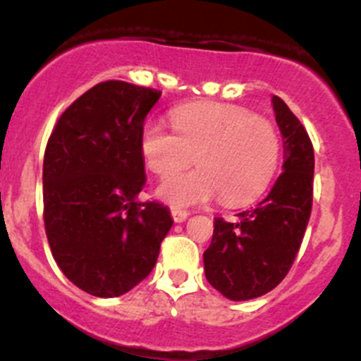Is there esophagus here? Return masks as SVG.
I'll use <instances>...</instances> for the list:
<instances>
[{
  "label": "esophagus",
  "mask_w": 361,
  "mask_h": 361,
  "mask_svg": "<svg viewBox=\"0 0 361 361\" xmlns=\"http://www.w3.org/2000/svg\"><path fill=\"white\" fill-rule=\"evenodd\" d=\"M171 216H173L174 221L181 224V221H185L188 218V211L180 209V207H173V209H171Z\"/></svg>",
  "instance_id": "esophagus-1"
}]
</instances>
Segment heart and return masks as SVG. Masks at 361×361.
<instances>
[{"label": "heart", "instance_id": "b5f03b06", "mask_svg": "<svg viewBox=\"0 0 361 361\" xmlns=\"http://www.w3.org/2000/svg\"><path fill=\"white\" fill-rule=\"evenodd\" d=\"M169 118L174 133L157 123L141 130L147 167L166 178L195 157L199 169L167 178L159 188L164 201L190 206L218 195L224 206L238 207L255 201L271 185L281 160V136L269 118L220 103L183 104Z\"/></svg>", "mask_w": 361, "mask_h": 361}]
</instances>
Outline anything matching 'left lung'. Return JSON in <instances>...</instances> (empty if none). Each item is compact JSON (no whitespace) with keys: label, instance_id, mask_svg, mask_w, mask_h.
I'll list each match as a JSON object with an SVG mask.
<instances>
[{"label":"left lung","instance_id":"obj_1","mask_svg":"<svg viewBox=\"0 0 361 361\" xmlns=\"http://www.w3.org/2000/svg\"><path fill=\"white\" fill-rule=\"evenodd\" d=\"M272 104L283 136V173L267 197L234 221L214 218L213 239L204 251L206 279L231 300L260 297L285 279L311 216V137L281 97H272Z\"/></svg>","mask_w":361,"mask_h":361}]
</instances>
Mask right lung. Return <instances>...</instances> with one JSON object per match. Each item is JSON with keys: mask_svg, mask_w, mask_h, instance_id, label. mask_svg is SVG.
I'll use <instances>...</instances> for the list:
<instances>
[{"mask_svg": "<svg viewBox=\"0 0 361 361\" xmlns=\"http://www.w3.org/2000/svg\"><path fill=\"white\" fill-rule=\"evenodd\" d=\"M160 90L106 80L73 101L43 157V221L54 258L83 292L118 297L143 281L173 225L145 188L140 136Z\"/></svg>", "mask_w": 361, "mask_h": 361, "instance_id": "right-lung-1", "label": "right lung"}]
</instances>
